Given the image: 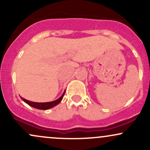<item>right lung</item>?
<instances>
[{"label": "right lung", "instance_id": "right-lung-1", "mask_svg": "<svg viewBox=\"0 0 150 150\" xmlns=\"http://www.w3.org/2000/svg\"><path fill=\"white\" fill-rule=\"evenodd\" d=\"M65 92H63V94H62L61 97L60 98H58V99L56 100L53 101H50V102H44V103H39V102H33V101H30L29 100H27V99H24V98L22 97V99L25 101V103H27V104H29L30 106H32V107L35 108H38V109H42V110H46V109H49V108L53 107V106H56V105L59 104L61 102L62 99H63V96H64Z\"/></svg>", "mask_w": 150, "mask_h": 150}]
</instances>
